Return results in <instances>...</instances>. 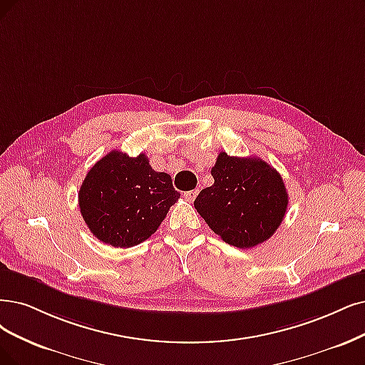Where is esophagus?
<instances>
[{"label": "esophagus", "mask_w": 365, "mask_h": 365, "mask_svg": "<svg viewBox=\"0 0 365 365\" xmlns=\"http://www.w3.org/2000/svg\"><path fill=\"white\" fill-rule=\"evenodd\" d=\"M197 195H198V190H192V191H187L183 194L185 200H187V201H194Z\"/></svg>", "instance_id": "34e87169"}]
</instances>
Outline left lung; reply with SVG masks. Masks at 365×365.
<instances>
[{"label":"left lung","instance_id":"1","mask_svg":"<svg viewBox=\"0 0 365 365\" xmlns=\"http://www.w3.org/2000/svg\"><path fill=\"white\" fill-rule=\"evenodd\" d=\"M213 185L194 201L225 244L252 248L271 237L284 218L289 195L279 173L264 160L221 152L212 167Z\"/></svg>","mask_w":365,"mask_h":365}]
</instances>
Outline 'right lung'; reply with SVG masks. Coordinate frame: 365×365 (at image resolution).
<instances>
[{"instance_id": "right-lung-1", "label": "right lung", "mask_w": 365, "mask_h": 365, "mask_svg": "<svg viewBox=\"0 0 365 365\" xmlns=\"http://www.w3.org/2000/svg\"><path fill=\"white\" fill-rule=\"evenodd\" d=\"M180 198L170 174L155 171L144 153L113 150L87 173L78 203L90 232L103 244L130 248L150 237Z\"/></svg>"}]
</instances>
